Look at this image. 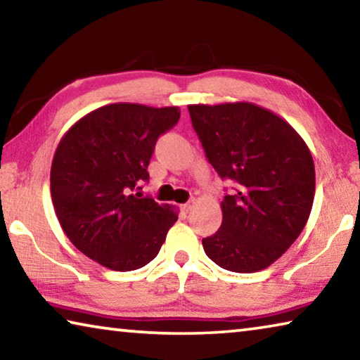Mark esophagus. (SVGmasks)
Here are the masks:
<instances>
[{"label":"esophagus","mask_w":360,"mask_h":360,"mask_svg":"<svg viewBox=\"0 0 360 360\" xmlns=\"http://www.w3.org/2000/svg\"><path fill=\"white\" fill-rule=\"evenodd\" d=\"M195 205H197V203H195V200H191V202H187L186 205H182V211H184V212L192 211Z\"/></svg>","instance_id":"esophagus-1"}]
</instances>
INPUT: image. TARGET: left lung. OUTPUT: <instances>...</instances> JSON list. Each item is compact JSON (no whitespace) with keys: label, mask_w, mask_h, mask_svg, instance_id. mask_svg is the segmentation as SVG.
I'll list each match as a JSON object with an SVG mask.
<instances>
[{"label":"left lung","mask_w":360,"mask_h":360,"mask_svg":"<svg viewBox=\"0 0 360 360\" xmlns=\"http://www.w3.org/2000/svg\"><path fill=\"white\" fill-rule=\"evenodd\" d=\"M187 108L210 163L236 182L221 203V229L202 240L205 252L225 270H264L308 222L316 187L311 152L294 127L254 103Z\"/></svg>","instance_id":"left-lung-1"}]
</instances>
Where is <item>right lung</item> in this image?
<instances>
[{"label": "right lung", "instance_id": "obj_1", "mask_svg": "<svg viewBox=\"0 0 360 360\" xmlns=\"http://www.w3.org/2000/svg\"><path fill=\"white\" fill-rule=\"evenodd\" d=\"M178 106L112 103L65 133L51 168V195L65 235L79 251L115 271L157 257L178 208L131 193L149 179L157 138L178 124Z\"/></svg>", "mask_w": 360, "mask_h": 360}]
</instances>
